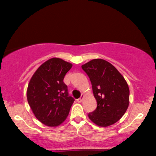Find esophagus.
Here are the masks:
<instances>
[{
  "label": "esophagus",
  "mask_w": 156,
  "mask_h": 156,
  "mask_svg": "<svg viewBox=\"0 0 156 156\" xmlns=\"http://www.w3.org/2000/svg\"><path fill=\"white\" fill-rule=\"evenodd\" d=\"M83 98H84V94H81V97H80V98H78V99L77 100V101H78V103H81V102L83 101Z\"/></svg>",
  "instance_id": "34e87169"
}]
</instances>
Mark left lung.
<instances>
[{
    "label": "left lung",
    "mask_w": 156,
    "mask_h": 156,
    "mask_svg": "<svg viewBox=\"0 0 156 156\" xmlns=\"http://www.w3.org/2000/svg\"><path fill=\"white\" fill-rule=\"evenodd\" d=\"M88 75L98 106L89 114L92 122L108 127L122 117L129 105L128 83L114 66L107 61L95 58L81 66Z\"/></svg>",
    "instance_id": "1"
}]
</instances>
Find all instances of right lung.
Wrapping results in <instances>:
<instances>
[{"label":"right lung","mask_w":156,"mask_h":156,"mask_svg":"<svg viewBox=\"0 0 156 156\" xmlns=\"http://www.w3.org/2000/svg\"><path fill=\"white\" fill-rule=\"evenodd\" d=\"M73 64L52 58L39 66L32 76L27 100L38 120L49 127H57L67 119L75 100L68 95L63 80Z\"/></svg>","instance_id":"1"}]
</instances>
